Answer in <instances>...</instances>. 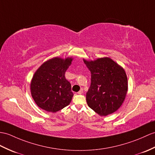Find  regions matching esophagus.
<instances>
[{
  "label": "esophagus",
  "instance_id": "obj_1",
  "mask_svg": "<svg viewBox=\"0 0 155 155\" xmlns=\"http://www.w3.org/2000/svg\"><path fill=\"white\" fill-rule=\"evenodd\" d=\"M82 92H83V90H82V88H81L80 91H79L78 92V94H82Z\"/></svg>",
  "mask_w": 155,
  "mask_h": 155
}]
</instances>
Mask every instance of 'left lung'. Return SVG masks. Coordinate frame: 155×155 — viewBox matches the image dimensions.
Returning a JSON list of instances; mask_svg holds the SVG:
<instances>
[{
    "mask_svg": "<svg viewBox=\"0 0 155 155\" xmlns=\"http://www.w3.org/2000/svg\"><path fill=\"white\" fill-rule=\"evenodd\" d=\"M84 62L91 73V84L86 97L88 106L102 116L115 112L127 92L124 69L108 57Z\"/></svg>",
    "mask_w": 155,
    "mask_h": 155,
    "instance_id": "8db88e82",
    "label": "left lung"
}]
</instances>
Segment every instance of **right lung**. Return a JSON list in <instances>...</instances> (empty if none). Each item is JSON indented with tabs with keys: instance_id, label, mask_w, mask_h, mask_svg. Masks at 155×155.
<instances>
[{
	"instance_id": "1",
	"label": "right lung",
	"mask_w": 155,
	"mask_h": 155,
	"mask_svg": "<svg viewBox=\"0 0 155 155\" xmlns=\"http://www.w3.org/2000/svg\"><path fill=\"white\" fill-rule=\"evenodd\" d=\"M72 60L53 58L42 64L35 73L30 89L32 98L40 108L54 113L70 104L73 93L64 74Z\"/></svg>"
}]
</instances>
